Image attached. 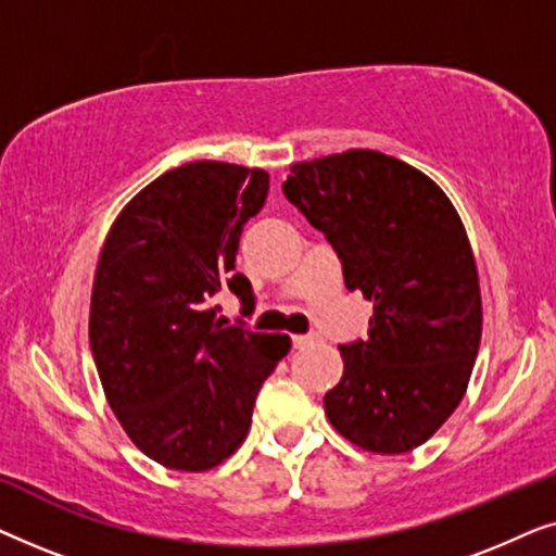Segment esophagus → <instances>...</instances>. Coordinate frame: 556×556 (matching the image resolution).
Segmentation results:
<instances>
[{
  "label": "esophagus",
  "mask_w": 556,
  "mask_h": 556,
  "mask_svg": "<svg viewBox=\"0 0 556 556\" xmlns=\"http://www.w3.org/2000/svg\"><path fill=\"white\" fill-rule=\"evenodd\" d=\"M291 341H293V346H295V349H303V346L314 344V341H316V333H295V337H291Z\"/></svg>",
  "instance_id": "34e87169"
}]
</instances>
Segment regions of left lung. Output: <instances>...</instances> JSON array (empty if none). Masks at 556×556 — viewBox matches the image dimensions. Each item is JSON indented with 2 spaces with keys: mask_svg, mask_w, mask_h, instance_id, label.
I'll use <instances>...</instances> for the list:
<instances>
[{
  "mask_svg": "<svg viewBox=\"0 0 556 556\" xmlns=\"http://www.w3.org/2000/svg\"><path fill=\"white\" fill-rule=\"evenodd\" d=\"M286 200L329 240L349 291L375 301L324 409L371 453L422 445L458 407L481 344V288L466 227L430 177L352 149L291 166Z\"/></svg>",
  "mask_w": 556,
  "mask_h": 556,
  "instance_id": "left-lung-1",
  "label": "left lung"
}]
</instances>
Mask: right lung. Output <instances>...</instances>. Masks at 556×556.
Listing matches in <instances>:
<instances>
[{
	"instance_id": "obj_1",
	"label": "right lung",
	"mask_w": 556,
	"mask_h": 556,
	"mask_svg": "<svg viewBox=\"0 0 556 556\" xmlns=\"http://www.w3.org/2000/svg\"><path fill=\"white\" fill-rule=\"evenodd\" d=\"M268 174L192 162L162 174L121 210L90 295V352L105 400L134 445L174 470H207L238 451L265 379L291 349L283 333L225 326L217 295L253 311L235 273L242 227Z\"/></svg>"
}]
</instances>
